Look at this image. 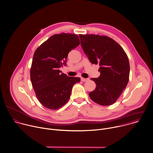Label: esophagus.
Instances as JSON below:
<instances>
[{
	"label": "esophagus",
	"mask_w": 153,
	"mask_h": 153,
	"mask_svg": "<svg viewBox=\"0 0 153 153\" xmlns=\"http://www.w3.org/2000/svg\"><path fill=\"white\" fill-rule=\"evenodd\" d=\"M81 80L82 81H83V82H85V81H87L88 80V78H81Z\"/></svg>",
	"instance_id": "obj_1"
}]
</instances>
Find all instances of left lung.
Instances as JSON below:
<instances>
[{
  "instance_id": "obj_1",
  "label": "left lung",
  "mask_w": 153,
  "mask_h": 153,
  "mask_svg": "<svg viewBox=\"0 0 153 153\" xmlns=\"http://www.w3.org/2000/svg\"><path fill=\"white\" fill-rule=\"evenodd\" d=\"M81 45L92 64H99V78L89 93L91 99L100 105L114 103L126 87L129 79L130 65L123 48L114 39L99 35H79Z\"/></svg>"
}]
</instances>
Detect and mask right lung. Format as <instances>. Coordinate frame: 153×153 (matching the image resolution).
<instances>
[{
    "label": "right lung",
    "instance_id": "right-lung-1",
    "mask_svg": "<svg viewBox=\"0 0 153 153\" xmlns=\"http://www.w3.org/2000/svg\"><path fill=\"white\" fill-rule=\"evenodd\" d=\"M80 44L76 35L62 33L51 36L35 51L30 69V79L39 102L50 109H57L69 99L73 85L80 78L70 77L59 68L66 65L68 53Z\"/></svg>",
    "mask_w": 153,
    "mask_h": 153
}]
</instances>
